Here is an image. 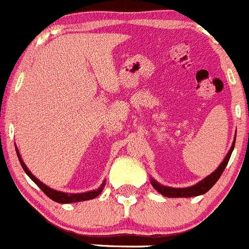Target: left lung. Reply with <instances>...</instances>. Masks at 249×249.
<instances>
[{"instance_id":"left-lung-1","label":"left lung","mask_w":249,"mask_h":249,"mask_svg":"<svg viewBox=\"0 0 249 249\" xmlns=\"http://www.w3.org/2000/svg\"><path fill=\"white\" fill-rule=\"evenodd\" d=\"M235 142H236V138L232 142V146H231L230 151L228 152L226 157L224 159V161L221 162L220 166L211 174L208 176L207 178L203 179L202 181H200L198 184L196 185L190 186V188H183V189H176V188H168V186H163V185H160L157 181H155L154 179L151 180L152 186L159 191L160 194H162L163 196L166 197H193V196H198V195H202V194H206L214 184L218 181V179L220 178V176L223 174L224 169H225L226 164H228L229 160H230L231 154H232V150L235 147Z\"/></svg>"}]
</instances>
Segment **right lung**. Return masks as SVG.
<instances>
[{
  "mask_svg": "<svg viewBox=\"0 0 249 249\" xmlns=\"http://www.w3.org/2000/svg\"><path fill=\"white\" fill-rule=\"evenodd\" d=\"M17 155H18V159L19 161H20L21 167H23V169L25 171V173L30 177V179H33L34 183H35L36 185H37L38 188H40L41 190L43 191L49 198H51V200L55 201V202L58 203H71V202H80V201L93 200V198L97 197V196L102 193L103 188H104V184H103V185L100 186V188H98L97 190H93V191H89V193H83V194H65V193H61V191L53 190V189L48 188V186L44 185L43 183H41L37 178H35V177L31 174V172L29 171L28 167L25 166V163H24L23 160H21L18 149H17Z\"/></svg>",
  "mask_w": 249,
  "mask_h": 249,
  "instance_id": "1",
  "label": "right lung"
}]
</instances>
